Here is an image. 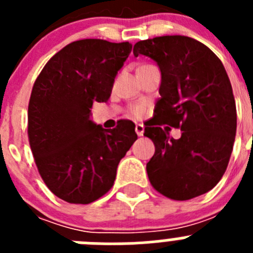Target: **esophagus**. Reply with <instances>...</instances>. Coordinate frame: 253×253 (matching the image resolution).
<instances>
[{"instance_id": "esophagus-1", "label": "esophagus", "mask_w": 253, "mask_h": 253, "mask_svg": "<svg viewBox=\"0 0 253 253\" xmlns=\"http://www.w3.org/2000/svg\"><path fill=\"white\" fill-rule=\"evenodd\" d=\"M135 133L138 134V137H142L143 134H144V126L142 124L135 125Z\"/></svg>"}]
</instances>
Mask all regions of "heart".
I'll use <instances>...</instances> for the list:
<instances>
[{"label": "heart", "instance_id": "heart-1", "mask_svg": "<svg viewBox=\"0 0 253 253\" xmlns=\"http://www.w3.org/2000/svg\"><path fill=\"white\" fill-rule=\"evenodd\" d=\"M129 114H130V116H133L134 119H142L143 116L147 114V106L143 104L134 105L130 107Z\"/></svg>", "mask_w": 253, "mask_h": 253}]
</instances>
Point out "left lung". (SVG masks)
Segmentation results:
<instances>
[{
  "instance_id": "8db88e82",
  "label": "left lung",
  "mask_w": 253,
  "mask_h": 253,
  "mask_svg": "<svg viewBox=\"0 0 253 253\" xmlns=\"http://www.w3.org/2000/svg\"><path fill=\"white\" fill-rule=\"evenodd\" d=\"M133 53L153 59L161 71V99L154 119L144 128L156 147L147 163L152 186L173 200L208 193L224 175L237 130L236 102L224 66L207 45L182 35L142 40ZM162 124L181 127V137H169Z\"/></svg>"
}]
</instances>
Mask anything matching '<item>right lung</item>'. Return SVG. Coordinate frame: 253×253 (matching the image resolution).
Returning a JSON list of instances; mask_svg holds the SVG:
<instances>
[{
	"label": "right lung",
	"mask_w": 253,
	"mask_h": 253,
	"mask_svg": "<svg viewBox=\"0 0 253 253\" xmlns=\"http://www.w3.org/2000/svg\"><path fill=\"white\" fill-rule=\"evenodd\" d=\"M131 44L101 39L64 46L40 72L31 91L28 134L39 173L51 193L72 204L106 194L120 160L137 140L123 120L107 131L91 119L93 102H106Z\"/></svg>",
	"instance_id": "1"
}]
</instances>
